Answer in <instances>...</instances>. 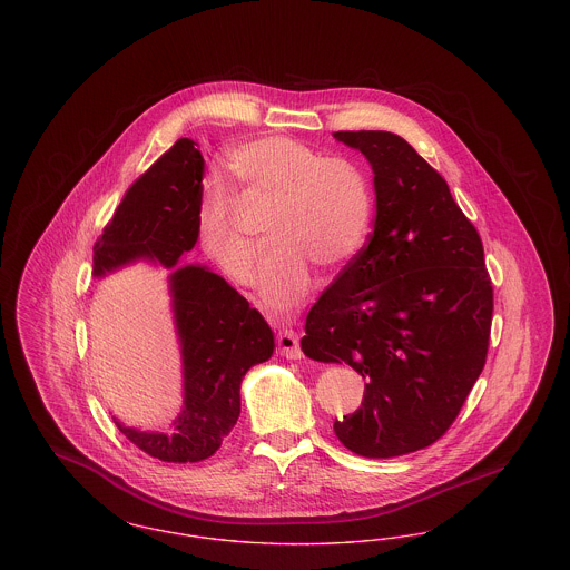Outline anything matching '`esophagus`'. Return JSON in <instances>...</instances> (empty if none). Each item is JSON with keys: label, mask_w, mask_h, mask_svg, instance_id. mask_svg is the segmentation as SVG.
Here are the masks:
<instances>
[{"label": "esophagus", "mask_w": 570, "mask_h": 570, "mask_svg": "<svg viewBox=\"0 0 570 570\" xmlns=\"http://www.w3.org/2000/svg\"><path fill=\"white\" fill-rule=\"evenodd\" d=\"M277 351L286 358H301V346H298V335L295 328H279L277 333Z\"/></svg>", "instance_id": "1"}]
</instances>
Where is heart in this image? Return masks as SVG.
<instances>
[{
  "label": "heart",
  "mask_w": 570,
  "mask_h": 570,
  "mask_svg": "<svg viewBox=\"0 0 570 570\" xmlns=\"http://www.w3.org/2000/svg\"><path fill=\"white\" fill-rule=\"evenodd\" d=\"M230 166L252 200H275L273 247L256 286L265 303L286 312L312 288L314 267L337 272L363 247L372 224V191L363 170L344 158H323L288 136L242 142ZM198 237L209 258L237 282L252 277L256 242L242 226L233 188L207 177L198 207Z\"/></svg>",
  "instance_id": "heart-1"
}]
</instances>
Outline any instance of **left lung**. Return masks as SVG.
Returning <instances> with one entry per match:
<instances>
[{
	"instance_id": "left-lung-1",
	"label": "left lung",
	"mask_w": 570,
	"mask_h": 570,
	"mask_svg": "<svg viewBox=\"0 0 570 570\" xmlns=\"http://www.w3.org/2000/svg\"><path fill=\"white\" fill-rule=\"evenodd\" d=\"M374 173L370 244L307 314L301 351L348 363L363 404L333 430L386 460L434 444L458 419L488 356L493 288L483 244L446 181L402 136L335 132Z\"/></svg>"
}]
</instances>
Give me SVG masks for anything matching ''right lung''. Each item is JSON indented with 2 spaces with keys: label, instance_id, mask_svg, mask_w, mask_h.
<instances>
[{
  "label": "right lung",
  "instance_id": "right-lung-1",
  "mask_svg": "<svg viewBox=\"0 0 570 570\" xmlns=\"http://www.w3.org/2000/svg\"><path fill=\"white\" fill-rule=\"evenodd\" d=\"M205 160L190 138H179L126 191L94 247V277L138 261L170 269L168 293L181 348L184 407L173 434L119 432L147 455L188 463L212 458L242 412V380L272 358V326L224 277L205 265L179 267L198 242Z\"/></svg>",
  "mask_w": 570,
  "mask_h": 570
}]
</instances>
